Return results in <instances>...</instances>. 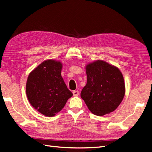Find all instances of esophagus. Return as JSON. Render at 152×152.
<instances>
[{
	"label": "esophagus",
	"mask_w": 152,
	"mask_h": 152,
	"mask_svg": "<svg viewBox=\"0 0 152 152\" xmlns=\"http://www.w3.org/2000/svg\"><path fill=\"white\" fill-rule=\"evenodd\" d=\"M73 94L74 96H78L79 94V91H73Z\"/></svg>",
	"instance_id": "34e87169"
}]
</instances>
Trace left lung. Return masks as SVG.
I'll list each match as a JSON object with an SVG mask.
<instances>
[{"instance_id":"8db88e82","label":"left lung","mask_w":152,"mask_h":152,"mask_svg":"<svg viewBox=\"0 0 152 152\" xmlns=\"http://www.w3.org/2000/svg\"><path fill=\"white\" fill-rule=\"evenodd\" d=\"M87 84L80 96L93 114L103 116L115 110L125 95V83L116 66L97 60L86 66Z\"/></svg>"}]
</instances>
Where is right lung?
<instances>
[{"instance_id": "add662e5", "label": "right lung", "mask_w": 152, "mask_h": 152, "mask_svg": "<svg viewBox=\"0 0 152 152\" xmlns=\"http://www.w3.org/2000/svg\"><path fill=\"white\" fill-rule=\"evenodd\" d=\"M62 63L48 59L28 75L26 93L35 109L45 116L53 117L65 107L73 96L61 77Z\"/></svg>"}]
</instances>
